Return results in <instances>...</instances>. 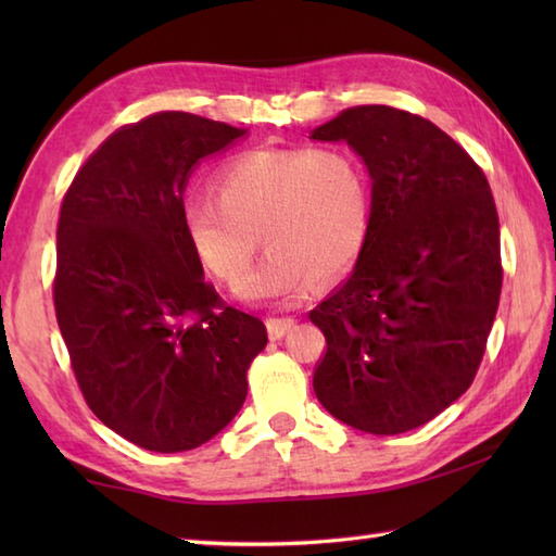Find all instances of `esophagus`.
<instances>
[{
    "instance_id": "esophagus-1",
    "label": "esophagus",
    "mask_w": 556,
    "mask_h": 556,
    "mask_svg": "<svg viewBox=\"0 0 556 556\" xmlns=\"http://www.w3.org/2000/svg\"><path fill=\"white\" fill-rule=\"evenodd\" d=\"M296 327V320L293 317H269L267 320V334L269 339H281L287 332Z\"/></svg>"
}]
</instances>
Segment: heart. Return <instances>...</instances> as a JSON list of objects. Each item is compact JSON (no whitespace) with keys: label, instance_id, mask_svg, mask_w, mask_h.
<instances>
[{"label":"heart","instance_id":"1","mask_svg":"<svg viewBox=\"0 0 556 556\" xmlns=\"http://www.w3.org/2000/svg\"><path fill=\"white\" fill-rule=\"evenodd\" d=\"M215 193L184 203L186 239L219 285L239 289L260 233L267 255L243 291L248 301H301L317 277L344 275L368 239L370 181L346 148L241 152L217 174Z\"/></svg>","mask_w":556,"mask_h":556}]
</instances>
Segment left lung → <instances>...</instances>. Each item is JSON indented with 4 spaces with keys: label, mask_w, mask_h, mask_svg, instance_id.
<instances>
[{
    "label": "left lung",
    "mask_w": 556,
    "mask_h": 556,
    "mask_svg": "<svg viewBox=\"0 0 556 556\" xmlns=\"http://www.w3.org/2000/svg\"><path fill=\"white\" fill-rule=\"evenodd\" d=\"M311 138L346 140L372 179L356 269L311 311L327 339L315 396L356 430H416L473 382L497 315L490 184L442 128L387 104L344 110Z\"/></svg>",
    "instance_id": "obj_1"
}]
</instances>
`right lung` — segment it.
Wrapping results in <instances>:
<instances>
[{
  "instance_id": "right-lung-1",
  "label": "right lung",
  "mask_w": 556,
  "mask_h": 556,
  "mask_svg": "<svg viewBox=\"0 0 556 556\" xmlns=\"http://www.w3.org/2000/svg\"><path fill=\"white\" fill-rule=\"evenodd\" d=\"M245 128L188 112L122 126L71 181L56 224L54 311L90 410L148 452H188L241 410L263 320L203 277L186 239L195 164Z\"/></svg>"
}]
</instances>
